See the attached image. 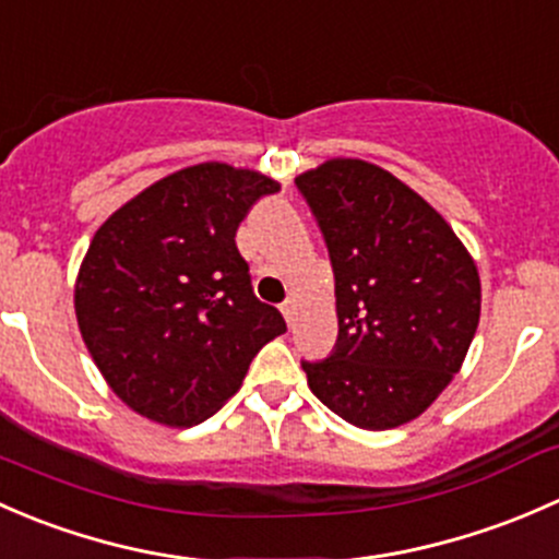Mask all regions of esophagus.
Wrapping results in <instances>:
<instances>
[{
    "instance_id": "34e87169",
    "label": "esophagus",
    "mask_w": 559,
    "mask_h": 559,
    "mask_svg": "<svg viewBox=\"0 0 559 559\" xmlns=\"http://www.w3.org/2000/svg\"><path fill=\"white\" fill-rule=\"evenodd\" d=\"M280 309H282V318L287 320V325H293V314H296V304L285 301Z\"/></svg>"
}]
</instances>
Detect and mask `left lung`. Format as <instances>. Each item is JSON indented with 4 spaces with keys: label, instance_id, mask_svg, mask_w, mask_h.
<instances>
[{
    "label": "left lung",
    "instance_id": "left-lung-1",
    "mask_svg": "<svg viewBox=\"0 0 559 559\" xmlns=\"http://www.w3.org/2000/svg\"><path fill=\"white\" fill-rule=\"evenodd\" d=\"M331 255L338 338L301 368L347 423L388 430L425 412L463 366L479 325L474 258L399 177L331 158L296 177Z\"/></svg>",
    "mask_w": 559,
    "mask_h": 559
}]
</instances>
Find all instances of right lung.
I'll return each instance as SVG.
<instances>
[{"mask_svg": "<svg viewBox=\"0 0 559 559\" xmlns=\"http://www.w3.org/2000/svg\"><path fill=\"white\" fill-rule=\"evenodd\" d=\"M280 182L221 160L153 182L102 223L74 282L91 358L126 406L169 428L204 423L287 331L258 301L237 228Z\"/></svg>", "mask_w": 559, "mask_h": 559, "instance_id": "right-lung-1", "label": "right lung"}]
</instances>
